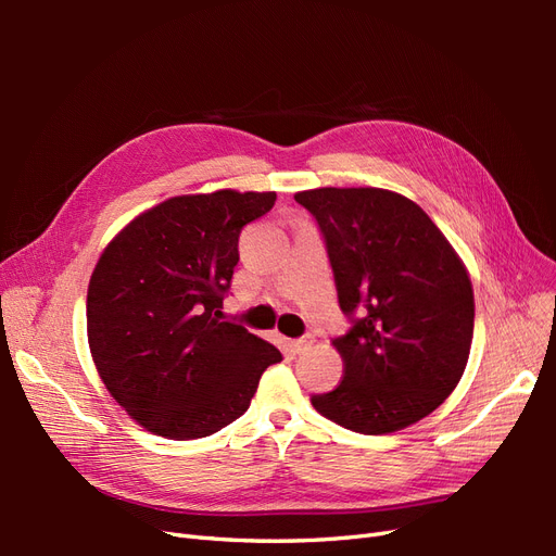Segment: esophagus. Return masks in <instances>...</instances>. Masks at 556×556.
I'll return each mask as SVG.
<instances>
[{"label": "esophagus", "mask_w": 556, "mask_h": 556, "mask_svg": "<svg viewBox=\"0 0 556 556\" xmlns=\"http://www.w3.org/2000/svg\"><path fill=\"white\" fill-rule=\"evenodd\" d=\"M313 343H315V339L311 333H306V336H299V339H294L292 348H294V352H306L313 348Z\"/></svg>", "instance_id": "esophagus-1"}]
</instances>
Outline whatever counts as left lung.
Here are the masks:
<instances>
[{"mask_svg":"<svg viewBox=\"0 0 556 556\" xmlns=\"http://www.w3.org/2000/svg\"><path fill=\"white\" fill-rule=\"evenodd\" d=\"M317 223L350 329L336 390L311 401L357 433H390L433 413L457 387L473 341V288L457 252L410 199L380 188L294 197Z\"/></svg>","mask_w":556,"mask_h":556,"instance_id":"left-lung-1","label":"left lung"}]
</instances>
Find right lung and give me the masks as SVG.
Wrapping results in <instances>:
<instances>
[{
	"label": "right lung",
	"mask_w": 556,
	"mask_h": 556,
	"mask_svg": "<svg viewBox=\"0 0 556 556\" xmlns=\"http://www.w3.org/2000/svg\"><path fill=\"white\" fill-rule=\"evenodd\" d=\"M276 192L185 194L131 220L99 257L88 341L106 390L164 439H204L239 419L280 350L223 319L241 229Z\"/></svg>",
	"instance_id": "add662e5"
}]
</instances>
